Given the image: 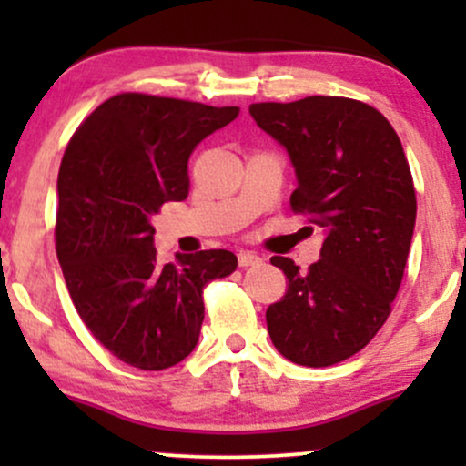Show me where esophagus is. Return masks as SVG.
I'll use <instances>...</instances> for the list:
<instances>
[{
  "label": "esophagus",
  "mask_w": 466,
  "mask_h": 466,
  "mask_svg": "<svg viewBox=\"0 0 466 466\" xmlns=\"http://www.w3.org/2000/svg\"><path fill=\"white\" fill-rule=\"evenodd\" d=\"M263 263V258H260L258 254H254V251H240L238 254V265L240 267H254V265H260Z\"/></svg>",
  "instance_id": "obj_1"
}]
</instances>
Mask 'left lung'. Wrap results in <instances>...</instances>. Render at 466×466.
<instances>
[{
  "label": "left lung",
  "mask_w": 466,
  "mask_h": 466,
  "mask_svg": "<svg viewBox=\"0 0 466 466\" xmlns=\"http://www.w3.org/2000/svg\"><path fill=\"white\" fill-rule=\"evenodd\" d=\"M249 114L291 157L293 215L326 234L307 271L271 258L289 285L267 309V330L289 361L333 366L360 352L392 313L416 221L408 157L386 116L361 100L309 96L256 103Z\"/></svg>",
  "instance_id": "1"
}]
</instances>
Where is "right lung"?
<instances>
[{
    "label": "right lung",
    "mask_w": 466,
    "mask_h": 466,
    "mask_svg": "<svg viewBox=\"0 0 466 466\" xmlns=\"http://www.w3.org/2000/svg\"><path fill=\"white\" fill-rule=\"evenodd\" d=\"M238 106L127 92L74 131L58 168L56 256L74 307L117 360L164 370L199 339L203 289L238 260L203 249L159 265L151 218L188 197V159Z\"/></svg>",
    "instance_id": "add662e5"
}]
</instances>
